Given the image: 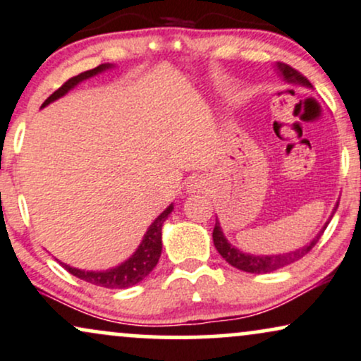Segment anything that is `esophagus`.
<instances>
[{
    "instance_id": "esophagus-1",
    "label": "esophagus",
    "mask_w": 361,
    "mask_h": 361,
    "mask_svg": "<svg viewBox=\"0 0 361 361\" xmlns=\"http://www.w3.org/2000/svg\"><path fill=\"white\" fill-rule=\"evenodd\" d=\"M190 189H194V190H199V189H201V182L194 180L192 184H190Z\"/></svg>"
}]
</instances>
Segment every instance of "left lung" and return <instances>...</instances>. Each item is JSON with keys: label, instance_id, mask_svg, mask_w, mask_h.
I'll list each match as a JSON object with an SVG mask.
<instances>
[{"label": "left lung", "instance_id": "obj_1", "mask_svg": "<svg viewBox=\"0 0 361 361\" xmlns=\"http://www.w3.org/2000/svg\"><path fill=\"white\" fill-rule=\"evenodd\" d=\"M279 71H281V74L283 75V79H286L287 82L302 84V86L311 87V82H309L307 78H304L299 71H295L294 67L289 66V63L281 62L279 63ZM336 207H338V204H336ZM336 207H334V211H336ZM328 223L324 224L323 230L319 231V235H317L316 238L311 241V243H307L306 247L295 250V252L283 253V255L265 257V255H248V253H241L238 248L233 247V245L228 243V240L224 238L218 219H216L214 230H213V241H214L216 250L219 252V255H221L231 267H235V269L243 270V272H250V274H269V272H274V270L282 269V267H286V265L294 264V262H298L299 258L307 255V253L314 248V245L317 243V241H319L321 235H323L326 226H328Z\"/></svg>", "mask_w": 361, "mask_h": 361}]
</instances>
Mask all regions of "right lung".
<instances>
[{
  "label": "right lung",
  "mask_w": 361,
  "mask_h": 361,
  "mask_svg": "<svg viewBox=\"0 0 361 361\" xmlns=\"http://www.w3.org/2000/svg\"><path fill=\"white\" fill-rule=\"evenodd\" d=\"M108 67H109L108 63H103V66H97L91 71L80 72V74L74 75V78H71L69 80H66L57 91L52 92V94L47 97L45 103L42 104V108L66 94L69 89L74 87L75 84H79L80 80L92 78V75H96L97 72L108 69ZM172 209L173 206L171 204L162 214L159 216V218L155 219L154 223L150 224V228H148L145 236H143L142 243H140L137 252H135L128 260L123 262L121 265L114 267V269L104 270V272H86V270L74 269V267L66 265V264H62V267L67 270V272L74 275V277L80 279V281H86L89 283H92V286L106 287V289H126V287L142 282L143 279H145L147 275L155 269V265L159 264L160 253H162V224L165 219H167V216L172 213Z\"/></svg>",
  "instance_id": "obj_1"
}]
</instances>
